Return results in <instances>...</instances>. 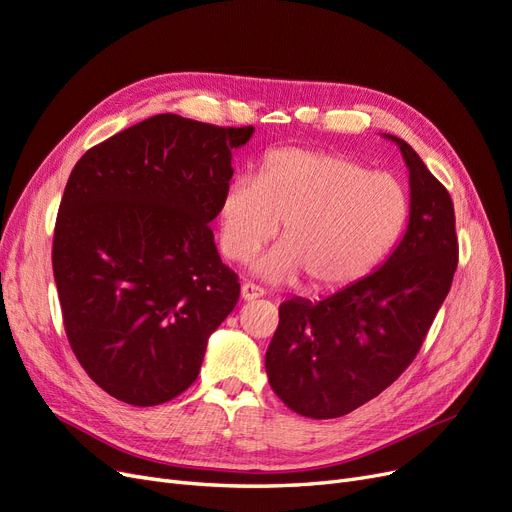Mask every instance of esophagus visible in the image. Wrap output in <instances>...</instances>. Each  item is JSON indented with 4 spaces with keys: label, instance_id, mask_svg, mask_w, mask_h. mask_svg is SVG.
Returning <instances> with one entry per match:
<instances>
[{
    "label": "esophagus",
    "instance_id": "obj_1",
    "mask_svg": "<svg viewBox=\"0 0 512 512\" xmlns=\"http://www.w3.org/2000/svg\"><path fill=\"white\" fill-rule=\"evenodd\" d=\"M240 295H242L244 301H253V299H257V297L263 295V289H261L259 285H253V282H242Z\"/></svg>",
    "mask_w": 512,
    "mask_h": 512
}]
</instances>
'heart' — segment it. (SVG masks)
Masks as SVG:
<instances>
[{
  "label": "heart",
  "instance_id": "obj_1",
  "mask_svg": "<svg viewBox=\"0 0 512 512\" xmlns=\"http://www.w3.org/2000/svg\"><path fill=\"white\" fill-rule=\"evenodd\" d=\"M409 198L403 183L329 151L276 149L257 177H236L219 202V246L249 261L278 232L282 242L255 263L270 282L308 276L316 291L367 278L403 234Z\"/></svg>",
  "mask_w": 512,
  "mask_h": 512
}]
</instances>
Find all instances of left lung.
<instances>
[{
    "label": "left lung",
    "instance_id": "8db88e82",
    "mask_svg": "<svg viewBox=\"0 0 512 512\" xmlns=\"http://www.w3.org/2000/svg\"><path fill=\"white\" fill-rule=\"evenodd\" d=\"M386 137L409 168L403 240L382 268L335 295L280 304L266 352L272 390L306 418H342L386 390L420 352L458 268L449 192L411 145Z\"/></svg>",
    "mask_w": 512,
    "mask_h": 512
}]
</instances>
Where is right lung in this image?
Returning a JSON list of instances; mask_svg holds the SVG:
<instances>
[{"mask_svg": "<svg viewBox=\"0 0 512 512\" xmlns=\"http://www.w3.org/2000/svg\"><path fill=\"white\" fill-rule=\"evenodd\" d=\"M253 126L160 113L90 147L59 206L52 270L71 350L135 407L196 382L206 342L240 297L213 230Z\"/></svg>", "mask_w": 512, "mask_h": 512, "instance_id": "add662e5", "label": "right lung"}]
</instances>
